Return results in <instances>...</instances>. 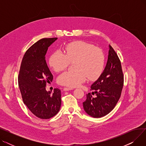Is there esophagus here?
<instances>
[{
	"label": "esophagus",
	"instance_id": "obj_1",
	"mask_svg": "<svg viewBox=\"0 0 146 146\" xmlns=\"http://www.w3.org/2000/svg\"><path fill=\"white\" fill-rule=\"evenodd\" d=\"M73 88H64V89H63V90L64 91L71 90H73Z\"/></svg>",
	"mask_w": 146,
	"mask_h": 146
}]
</instances>
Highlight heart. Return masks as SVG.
Returning <instances> with one entry per match:
<instances>
[{"instance_id":"1","label":"heart","mask_w":146,"mask_h":146,"mask_svg":"<svg viewBox=\"0 0 146 146\" xmlns=\"http://www.w3.org/2000/svg\"><path fill=\"white\" fill-rule=\"evenodd\" d=\"M64 54L59 51L53 52L49 58L50 67L56 72L64 70L74 63L76 71L66 72L60 75L57 82L61 85L74 88L85 82L98 79L105 66V55L101 48L83 41H75L67 44Z\"/></svg>"}]
</instances>
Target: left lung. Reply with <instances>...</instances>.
Returning <instances> with one entry per match:
<instances>
[{"mask_svg": "<svg viewBox=\"0 0 146 146\" xmlns=\"http://www.w3.org/2000/svg\"><path fill=\"white\" fill-rule=\"evenodd\" d=\"M109 54L106 67L98 79L92 85L83 102L84 110L94 118H101L109 113L117 105L124 84V75L117 54L109 45ZM92 94H96L93 97Z\"/></svg>", "mask_w": 146, "mask_h": 146, "instance_id": "8db88e82", "label": "left lung"}]
</instances>
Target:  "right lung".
<instances>
[{"mask_svg": "<svg viewBox=\"0 0 146 146\" xmlns=\"http://www.w3.org/2000/svg\"><path fill=\"white\" fill-rule=\"evenodd\" d=\"M57 38H42L34 44L25 53L18 76V85L22 100L34 115L49 119L58 112L61 104V90L54 92L45 89L46 83L53 76L45 61L48 48Z\"/></svg>", "mask_w": 146, "mask_h": 146, "instance_id": "1", "label": "right lung"}]
</instances>
